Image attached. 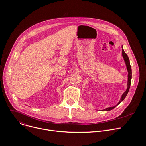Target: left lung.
Segmentation results:
<instances>
[{
	"label": "left lung",
	"mask_w": 146,
	"mask_h": 146,
	"mask_svg": "<svg viewBox=\"0 0 146 146\" xmlns=\"http://www.w3.org/2000/svg\"><path fill=\"white\" fill-rule=\"evenodd\" d=\"M122 56L123 58V59H124V61L125 62V64H126V66H127V70H128V87H127V90L125 91V92L122 95V96H121V98L120 99V100L119 101V102L117 104V105L115 106H113V107H110V108H106L105 109H104L102 111H110V110H113L114 108H115L117 106H118L119 104L123 100V99L125 98L126 96L127 95L128 92H129V88H130V86H131V79H132V69H131V65H130V62H129V59L127 55V54L125 52L123 49V46H122Z\"/></svg>",
	"instance_id": "obj_1"
}]
</instances>
